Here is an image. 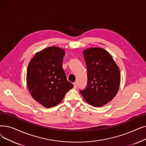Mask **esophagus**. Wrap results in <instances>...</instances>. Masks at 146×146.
I'll list each match as a JSON object with an SVG mask.
<instances>
[{"label":"esophagus","mask_w":146,"mask_h":146,"mask_svg":"<svg viewBox=\"0 0 146 146\" xmlns=\"http://www.w3.org/2000/svg\"><path fill=\"white\" fill-rule=\"evenodd\" d=\"M73 85H74V88H77L78 85H77V83H76V82H74V83H73Z\"/></svg>","instance_id":"obj_1"}]
</instances>
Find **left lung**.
I'll list each match as a JSON object with an SVG mask.
<instances>
[{"label": "left lung", "mask_w": 146, "mask_h": 146, "mask_svg": "<svg viewBox=\"0 0 146 146\" xmlns=\"http://www.w3.org/2000/svg\"><path fill=\"white\" fill-rule=\"evenodd\" d=\"M87 68V85L79 90L85 100L94 107L109 103L119 88V68L111 55L103 48H92L84 50Z\"/></svg>", "instance_id": "1"}]
</instances>
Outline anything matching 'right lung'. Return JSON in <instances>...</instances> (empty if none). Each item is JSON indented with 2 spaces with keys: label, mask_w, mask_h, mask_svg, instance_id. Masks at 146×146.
<instances>
[{
  "label": "right lung",
  "mask_w": 146,
  "mask_h": 146,
  "mask_svg": "<svg viewBox=\"0 0 146 146\" xmlns=\"http://www.w3.org/2000/svg\"><path fill=\"white\" fill-rule=\"evenodd\" d=\"M64 50L51 46L37 52L30 61L27 85L32 97L44 107L58 104L73 88L62 68Z\"/></svg>",
  "instance_id": "add662e5"
}]
</instances>
